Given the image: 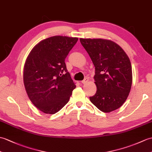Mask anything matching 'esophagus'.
<instances>
[{
  "instance_id": "obj_1",
  "label": "esophagus",
  "mask_w": 152,
  "mask_h": 152,
  "mask_svg": "<svg viewBox=\"0 0 152 152\" xmlns=\"http://www.w3.org/2000/svg\"><path fill=\"white\" fill-rule=\"evenodd\" d=\"M88 82H89V78L88 77H86L83 81H82V83L83 84H86Z\"/></svg>"
}]
</instances>
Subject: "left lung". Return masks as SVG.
Segmentation results:
<instances>
[{
    "mask_svg": "<svg viewBox=\"0 0 152 152\" xmlns=\"http://www.w3.org/2000/svg\"><path fill=\"white\" fill-rule=\"evenodd\" d=\"M80 41L95 66L96 93L89 97L98 109L110 113L121 107L128 98L132 84L129 58L121 46L105 39Z\"/></svg>",
    "mask_w": 152,
    "mask_h": 152,
    "instance_id": "1",
    "label": "left lung"
}]
</instances>
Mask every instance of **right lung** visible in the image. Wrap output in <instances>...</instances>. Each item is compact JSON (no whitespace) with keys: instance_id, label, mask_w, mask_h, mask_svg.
Returning <instances> with one entry per match:
<instances>
[{"instance_id":"right-lung-1","label":"right lung","mask_w":152,"mask_h":152,"mask_svg":"<svg viewBox=\"0 0 152 152\" xmlns=\"http://www.w3.org/2000/svg\"><path fill=\"white\" fill-rule=\"evenodd\" d=\"M77 37L56 36L41 41L24 63L23 82L28 96L46 114H55L68 103L76 88L65 59Z\"/></svg>"}]
</instances>
